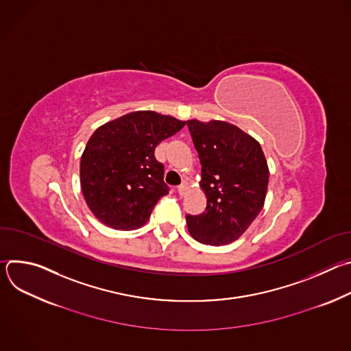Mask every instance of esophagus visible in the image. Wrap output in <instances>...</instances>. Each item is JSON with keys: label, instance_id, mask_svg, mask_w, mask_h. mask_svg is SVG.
I'll return each instance as SVG.
<instances>
[{"label": "esophagus", "instance_id": "34e87169", "mask_svg": "<svg viewBox=\"0 0 351 351\" xmlns=\"http://www.w3.org/2000/svg\"><path fill=\"white\" fill-rule=\"evenodd\" d=\"M187 189H189V182H187V180H183L182 184L178 186V193H179L180 195H183V194L187 191Z\"/></svg>", "mask_w": 351, "mask_h": 351}]
</instances>
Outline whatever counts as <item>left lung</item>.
<instances>
[{"instance_id":"obj_1","label":"left lung","mask_w":351,"mask_h":351,"mask_svg":"<svg viewBox=\"0 0 351 351\" xmlns=\"http://www.w3.org/2000/svg\"><path fill=\"white\" fill-rule=\"evenodd\" d=\"M202 162L206 211L186 215L199 243L222 245L237 240L264 207L269 171L260 143L223 121H187Z\"/></svg>"}]
</instances>
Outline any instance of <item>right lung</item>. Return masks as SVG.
Returning a JSON list of instances; mask_svg holds the SVG:
<instances>
[{
	"mask_svg": "<svg viewBox=\"0 0 351 351\" xmlns=\"http://www.w3.org/2000/svg\"><path fill=\"white\" fill-rule=\"evenodd\" d=\"M186 122L154 111H136L99 126L80 160V184L98 221L117 230L143 226L168 194L156 147Z\"/></svg>",
	"mask_w": 351,
	"mask_h": 351,
	"instance_id": "add662e5",
	"label": "right lung"
}]
</instances>
